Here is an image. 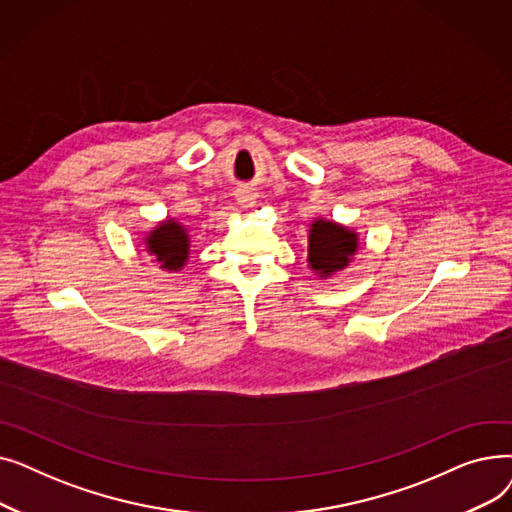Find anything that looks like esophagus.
<instances>
[{"mask_svg":"<svg viewBox=\"0 0 512 512\" xmlns=\"http://www.w3.org/2000/svg\"><path fill=\"white\" fill-rule=\"evenodd\" d=\"M238 203L240 207H253L257 203V193L253 191V188H242V191L238 193Z\"/></svg>","mask_w":512,"mask_h":512,"instance_id":"1","label":"esophagus"}]
</instances>
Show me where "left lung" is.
Instances as JSON below:
<instances>
[{
	"instance_id": "1",
	"label": "left lung",
	"mask_w": 512,
	"mask_h": 512,
	"mask_svg": "<svg viewBox=\"0 0 512 512\" xmlns=\"http://www.w3.org/2000/svg\"><path fill=\"white\" fill-rule=\"evenodd\" d=\"M359 251V234L338 222L315 218L307 238V263L319 280L342 272Z\"/></svg>"
}]
</instances>
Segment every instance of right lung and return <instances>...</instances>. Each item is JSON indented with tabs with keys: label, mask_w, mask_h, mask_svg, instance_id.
Masks as SVG:
<instances>
[{
	"label": "right lung",
	"mask_w": 512,
	"mask_h": 512,
	"mask_svg": "<svg viewBox=\"0 0 512 512\" xmlns=\"http://www.w3.org/2000/svg\"><path fill=\"white\" fill-rule=\"evenodd\" d=\"M143 245L161 270L180 272L191 255V236L176 218L159 222L143 238Z\"/></svg>",
	"instance_id": "obj_1"
}]
</instances>
